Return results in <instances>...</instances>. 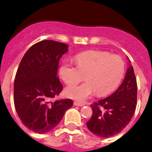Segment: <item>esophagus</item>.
<instances>
[{
	"label": "esophagus",
	"mask_w": 152,
	"mask_h": 152,
	"mask_svg": "<svg viewBox=\"0 0 152 152\" xmlns=\"http://www.w3.org/2000/svg\"><path fill=\"white\" fill-rule=\"evenodd\" d=\"M73 104H74L75 106H83L86 105L84 103H81V102H78V101H75L74 103H73Z\"/></svg>",
	"instance_id": "34e87169"
}]
</instances>
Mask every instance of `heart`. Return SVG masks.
I'll use <instances>...</instances> for the list:
<instances>
[{
	"label": "heart",
	"instance_id": "1",
	"mask_svg": "<svg viewBox=\"0 0 152 152\" xmlns=\"http://www.w3.org/2000/svg\"><path fill=\"white\" fill-rule=\"evenodd\" d=\"M76 64L65 61L60 68V75L66 84L73 85L83 80L79 86H69L65 90L68 97L86 100L97 93L105 95L114 91L121 83L124 73V62L121 57L102 51H87L75 57Z\"/></svg>",
	"mask_w": 152,
	"mask_h": 152
}]
</instances>
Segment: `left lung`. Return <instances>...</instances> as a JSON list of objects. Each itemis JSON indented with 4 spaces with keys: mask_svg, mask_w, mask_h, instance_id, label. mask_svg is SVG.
Instances as JSON below:
<instances>
[{
    "mask_svg": "<svg viewBox=\"0 0 152 152\" xmlns=\"http://www.w3.org/2000/svg\"><path fill=\"white\" fill-rule=\"evenodd\" d=\"M137 98V79L134 68L129 64L118 88L108 97L91 105L93 113L86 123L88 130L94 135L104 138L120 133L134 116Z\"/></svg>",
    "mask_w": 152,
    "mask_h": 152,
    "instance_id": "8db88e82",
    "label": "left lung"
}]
</instances>
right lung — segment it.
<instances>
[{"label": "right lung", "mask_w": 152, "mask_h": 152, "mask_svg": "<svg viewBox=\"0 0 152 152\" xmlns=\"http://www.w3.org/2000/svg\"><path fill=\"white\" fill-rule=\"evenodd\" d=\"M68 46L54 40L33 45L21 61L14 81V104L22 124L37 134H45L61 121L73 106L70 99L55 100L63 86L57 76L59 60Z\"/></svg>", "instance_id": "add662e5"}]
</instances>
